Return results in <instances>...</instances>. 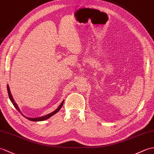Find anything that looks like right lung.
Here are the masks:
<instances>
[{
	"mask_svg": "<svg viewBox=\"0 0 154 154\" xmlns=\"http://www.w3.org/2000/svg\"><path fill=\"white\" fill-rule=\"evenodd\" d=\"M7 91H8V94L9 99H10V100H11L12 103L13 104V105L14 106V107L16 108V109H17V110L18 111V112H19L20 113H21V114H22V113L21 112L20 110V109H19L18 105H17V104H16V103H15V101H14V99H13V97H12V94H11V91H10V88H9L8 85H7ZM63 101H64V100L62 101L61 104H60V106H59V107L57 108V109L56 110H55L54 111V112H51V113H50V114H47V115H45V116H41V117H38V118H28V116H24V114H22V115L24 116L26 119H28V120H31V121H34V122H38V121H43V120H47V119H50V118L51 116H54L55 114H56V113L58 112V111H60V110L61 109V107H62V106H63Z\"/></svg>",
	"mask_w": 154,
	"mask_h": 154,
	"instance_id": "1",
	"label": "right lung"
}]
</instances>
